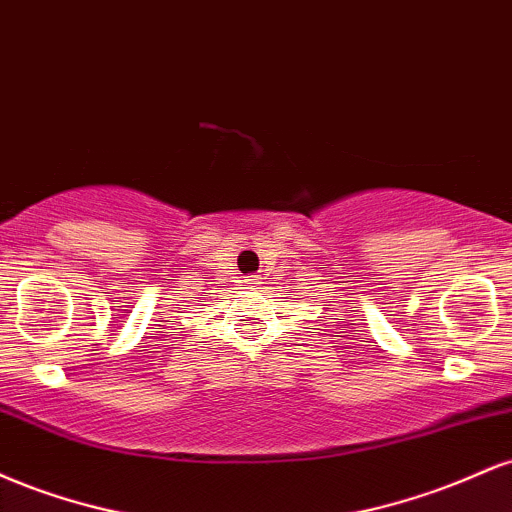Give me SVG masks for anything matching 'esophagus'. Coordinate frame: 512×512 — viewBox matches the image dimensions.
I'll return each instance as SVG.
<instances>
[{
    "instance_id": "1",
    "label": "esophagus",
    "mask_w": 512,
    "mask_h": 512,
    "mask_svg": "<svg viewBox=\"0 0 512 512\" xmlns=\"http://www.w3.org/2000/svg\"><path fill=\"white\" fill-rule=\"evenodd\" d=\"M243 286L245 289H257L260 286V276H248V279H243Z\"/></svg>"
}]
</instances>
